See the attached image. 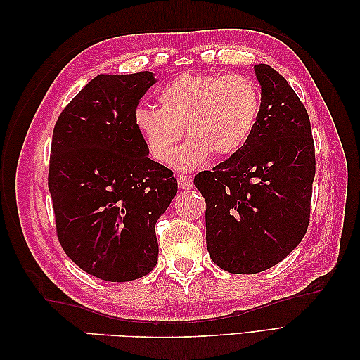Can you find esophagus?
I'll return each mask as SVG.
<instances>
[{
	"mask_svg": "<svg viewBox=\"0 0 360 360\" xmlns=\"http://www.w3.org/2000/svg\"><path fill=\"white\" fill-rule=\"evenodd\" d=\"M176 184H179L180 190H191L193 188V179L186 175H179L176 176Z\"/></svg>",
	"mask_w": 360,
	"mask_h": 360,
	"instance_id": "esophagus-1",
	"label": "esophagus"
}]
</instances>
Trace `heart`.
I'll return each mask as SVG.
<instances>
[{"label": "heart", "instance_id": "obj_1", "mask_svg": "<svg viewBox=\"0 0 360 360\" xmlns=\"http://www.w3.org/2000/svg\"><path fill=\"white\" fill-rule=\"evenodd\" d=\"M156 98L159 107L134 110V127L151 158L166 162L185 125L191 139L172 155V166L184 172L202 166L212 153L229 158L243 150L262 108L258 86L240 75L184 73L161 87Z\"/></svg>", "mask_w": 360, "mask_h": 360}]
</instances>
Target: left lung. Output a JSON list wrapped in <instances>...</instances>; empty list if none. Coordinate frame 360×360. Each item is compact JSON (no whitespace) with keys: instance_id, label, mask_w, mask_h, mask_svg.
Instances as JSON below:
<instances>
[{"instance_id":"obj_1","label":"left lung","mask_w":360,"mask_h":360,"mask_svg":"<svg viewBox=\"0 0 360 360\" xmlns=\"http://www.w3.org/2000/svg\"><path fill=\"white\" fill-rule=\"evenodd\" d=\"M262 108L239 153L194 176L205 199V243L217 266L233 274L268 269L302 243L316 174L308 111L266 63L253 65Z\"/></svg>"}]
</instances>
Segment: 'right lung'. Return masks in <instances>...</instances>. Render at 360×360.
<instances>
[{"label": "right lung", "mask_w": 360, "mask_h": 360, "mask_svg": "<svg viewBox=\"0 0 360 360\" xmlns=\"http://www.w3.org/2000/svg\"><path fill=\"white\" fill-rule=\"evenodd\" d=\"M155 82L151 72L98 75L52 134L47 184L58 240L70 260L102 281H134L156 266L155 225L176 194L174 172L150 159L132 122Z\"/></svg>", "instance_id": "right-lung-1"}]
</instances>
